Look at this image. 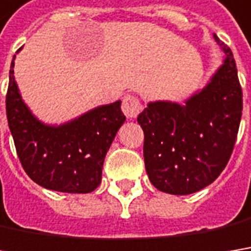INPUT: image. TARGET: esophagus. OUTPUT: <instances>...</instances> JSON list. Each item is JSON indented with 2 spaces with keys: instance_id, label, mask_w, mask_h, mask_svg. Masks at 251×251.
<instances>
[{
  "instance_id": "1",
  "label": "esophagus",
  "mask_w": 251,
  "mask_h": 251,
  "mask_svg": "<svg viewBox=\"0 0 251 251\" xmlns=\"http://www.w3.org/2000/svg\"><path fill=\"white\" fill-rule=\"evenodd\" d=\"M140 102L136 96L133 95H126L124 98V102H122V112L125 113L126 118L132 119V118H136L138 113L140 112Z\"/></svg>"
}]
</instances>
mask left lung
I'll use <instances>...</instances> for the list:
<instances>
[{
  "mask_svg": "<svg viewBox=\"0 0 251 251\" xmlns=\"http://www.w3.org/2000/svg\"><path fill=\"white\" fill-rule=\"evenodd\" d=\"M223 62L183 103L153 100L140 112L143 157L160 192L190 195L213 183L226 168L242 119L243 94L233 52L216 34Z\"/></svg>",
  "mask_w": 251,
  "mask_h": 251,
  "instance_id": "8db88e82",
  "label": "left lung"
}]
</instances>
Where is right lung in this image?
<instances>
[{"label": "right lung", "mask_w": 251, "mask_h": 251, "mask_svg": "<svg viewBox=\"0 0 251 251\" xmlns=\"http://www.w3.org/2000/svg\"><path fill=\"white\" fill-rule=\"evenodd\" d=\"M14 61L15 55L9 69L7 119L24 170L50 190H95L102 179L106 152L126 119L121 100L96 106L61 125L44 124L24 102L14 76Z\"/></svg>", "instance_id": "right-lung-1"}]
</instances>
